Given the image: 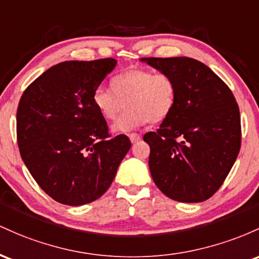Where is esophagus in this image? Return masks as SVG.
Instances as JSON below:
<instances>
[{"label": "esophagus", "instance_id": "esophagus-1", "mask_svg": "<svg viewBox=\"0 0 259 259\" xmlns=\"http://www.w3.org/2000/svg\"><path fill=\"white\" fill-rule=\"evenodd\" d=\"M128 137H130L131 142H132V143H137L139 139H141V136H139L138 133H130Z\"/></svg>", "mask_w": 259, "mask_h": 259}]
</instances>
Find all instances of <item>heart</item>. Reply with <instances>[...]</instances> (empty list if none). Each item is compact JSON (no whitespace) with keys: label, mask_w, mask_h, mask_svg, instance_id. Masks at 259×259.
Listing matches in <instances>:
<instances>
[{"label":"heart","mask_w":259,"mask_h":259,"mask_svg":"<svg viewBox=\"0 0 259 259\" xmlns=\"http://www.w3.org/2000/svg\"><path fill=\"white\" fill-rule=\"evenodd\" d=\"M177 100V83L172 75L154 73L147 68H130L116 75L111 89L99 87L93 103L107 121H115L116 132H124L147 123H160L174 111Z\"/></svg>","instance_id":"obj_1"}]
</instances>
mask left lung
Segmentation results:
<instances>
[{"label":"left lung","instance_id":"1","mask_svg":"<svg viewBox=\"0 0 259 259\" xmlns=\"http://www.w3.org/2000/svg\"><path fill=\"white\" fill-rule=\"evenodd\" d=\"M177 83L171 115L156 132L144 135L150 147L152 177L168 198L198 203L225 181L241 147L239 105L228 85L190 57L142 59Z\"/></svg>","mask_w":259,"mask_h":259}]
</instances>
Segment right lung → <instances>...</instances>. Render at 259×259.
Masks as SVG:
<instances>
[{
    "label": "right lung",
    "mask_w": 259,
    "mask_h": 259,
    "mask_svg": "<svg viewBox=\"0 0 259 259\" xmlns=\"http://www.w3.org/2000/svg\"><path fill=\"white\" fill-rule=\"evenodd\" d=\"M116 62H61L37 77L19 100L20 156L44 192L62 204L82 205L103 196L131 148L127 136L110 135L93 103Z\"/></svg>",
    "instance_id": "right-lung-1"
}]
</instances>
